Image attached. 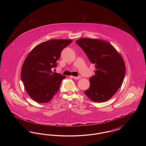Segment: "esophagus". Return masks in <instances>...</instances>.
Instances as JSON below:
<instances>
[{"label": "esophagus", "instance_id": "34e87169", "mask_svg": "<svg viewBox=\"0 0 146 146\" xmlns=\"http://www.w3.org/2000/svg\"><path fill=\"white\" fill-rule=\"evenodd\" d=\"M72 78L74 79H79L81 78V76H72Z\"/></svg>", "mask_w": 146, "mask_h": 146}]
</instances>
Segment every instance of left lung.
<instances>
[{
    "mask_svg": "<svg viewBox=\"0 0 146 146\" xmlns=\"http://www.w3.org/2000/svg\"><path fill=\"white\" fill-rule=\"evenodd\" d=\"M77 44L85 52L91 62L95 64V76L89 79L90 86L84 91L94 102H103L110 99L121 86L125 76L124 61L107 42L81 38Z\"/></svg>",
    "mask_w": 146,
    "mask_h": 146,
    "instance_id": "1",
    "label": "left lung"
}]
</instances>
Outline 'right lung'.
Returning a JSON list of instances; mask_svg holds the SVG:
<instances>
[{"instance_id": "obj_1", "label": "right lung", "mask_w": 146, "mask_h": 146, "mask_svg": "<svg viewBox=\"0 0 146 146\" xmlns=\"http://www.w3.org/2000/svg\"><path fill=\"white\" fill-rule=\"evenodd\" d=\"M72 42L70 39H52L33 49L23 63L22 81L28 95L39 103L50 101L60 89L66 76L54 72L63 49Z\"/></svg>"}]
</instances>
